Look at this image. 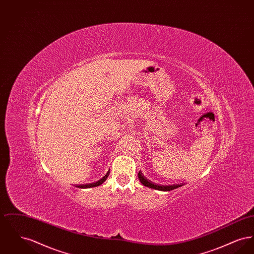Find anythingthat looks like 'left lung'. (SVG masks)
Returning <instances> with one entry per match:
<instances>
[{"instance_id":"8db88e82","label":"left lung","mask_w":254,"mask_h":254,"mask_svg":"<svg viewBox=\"0 0 254 254\" xmlns=\"http://www.w3.org/2000/svg\"><path fill=\"white\" fill-rule=\"evenodd\" d=\"M138 177H139L140 182H141L145 187L153 189V190H158L169 191V190H174V189H177V188L181 187L180 185H173V186H158V185H155L154 183H152L151 181H148L141 171H139Z\"/></svg>"}]
</instances>
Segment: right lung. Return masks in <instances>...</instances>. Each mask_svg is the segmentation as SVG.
Segmentation results:
<instances>
[{
    "mask_svg": "<svg viewBox=\"0 0 254 254\" xmlns=\"http://www.w3.org/2000/svg\"><path fill=\"white\" fill-rule=\"evenodd\" d=\"M109 172H108V173H107V174H106V175H105V176H104V177H103V178H102V179H101V180H99V181L97 182L96 185H95V186H99V185H102V184H103L104 182L107 180V178H108V176H109Z\"/></svg>",
    "mask_w": 254,
    "mask_h": 254,
    "instance_id": "1",
    "label": "right lung"
}]
</instances>
